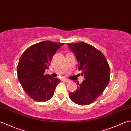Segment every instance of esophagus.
Segmentation results:
<instances>
[{"label": "esophagus", "mask_w": 131, "mask_h": 131, "mask_svg": "<svg viewBox=\"0 0 131 131\" xmlns=\"http://www.w3.org/2000/svg\"><path fill=\"white\" fill-rule=\"evenodd\" d=\"M63 80L64 81L66 82H68L70 81L69 80H68V79H63Z\"/></svg>", "instance_id": "1"}]
</instances>
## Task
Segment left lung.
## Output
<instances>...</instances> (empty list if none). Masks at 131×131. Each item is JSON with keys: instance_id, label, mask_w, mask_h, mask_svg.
I'll list each match as a JSON object with an SVG mask.
<instances>
[{"instance_id": "obj_1", "label": "left lung", "mask_w": 131, "mask_h": 131, "mask_svg": "<svg viewBox=\"0 0 131 131\" xmlns=\"http://www.w3.org/2000/svg\"><path fill=\"white\" fill-rule=\"evenodd\" d=\"M75 55L84 80L75 92L69 93L72 101L79 105L92 103L102 94L110 81V69L107 61L100 51L84 42L67 43Z\"/></svg>"}]
</instances>
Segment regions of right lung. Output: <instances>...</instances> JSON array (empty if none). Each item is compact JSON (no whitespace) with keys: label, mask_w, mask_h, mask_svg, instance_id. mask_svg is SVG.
I'll return each instance as SVG.
<instances>
[{"label":"right lung","mask_w":131,"mask_h":131,"mask_svg":"<svg viewBox=\"0 0 131 131\" xmlns=\"http://www.w3.org/2000/svg\"><path fill=\"white\" fill-rule=\"evenodd\" d=\"M64 43L46 41L28 48L17 67L18 81L29 97L38 102H46L52 97L60 82L50 74L45 75L57 51Z\"/></svg>","instance_id":"1"}]
</instances>
